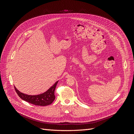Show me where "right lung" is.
I'll list each match as a JSON object with an SVG mask.
<instances>
[{"mask_svg":"<svg viewBox=\"0 0 134 134\" xmlns=\"http://www.w3.org/2000/svg\"><path fill=\"white\" fill-rule=\"evenodd\" d=\"M58 83V81H57L53 86L48 89L46 92L38 95H27L19 92L15 86L14 89L18 96L23 100L30 103L37 105V106H44L51 104L55 100V96L54 92Z\"/></svg>","mask_w":134,"mask_h":134,"instance_id":"1","label":"right lung"}]
</instances>
